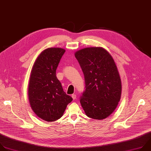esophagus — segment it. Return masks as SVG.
Here are the masks:
<instances>
[{
	"mask_svg": "<svg viewBox=\"0 0 151 151\" xmlns=\"http://www.w3.org/2000/svg\"><path fill=\"white\" fill-rule=\"evenodd\" d=\"M71 96H72V98H73V99L74 100L76 99V95H75V94H73Z\"/></svg>",
	"mask_w": 151,
	"mask_h": 151,
	"instance_id": "1",
	"label": "esophagus"
}]
</instances>
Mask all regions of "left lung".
<instances>
[{
	"label": "left lung",
	"mask_w": 151,
	"mask_h": 151,
	"mask_svg": "<svg viewBox=\"0 0 151 151\" xmlns=\"http://www.w3.org/2000/svg\"><path fill=\"white\" fill-rule=\"evenodd\" d=\"M75 56L85 80L81 105L87 116L104 119L114 112L121 98L122 81L116 64L110 53L101 47L80 49Z\"/></svg>",
	"instance_id": "8db88e82"
}]
</instances>
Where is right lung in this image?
<instances>
[{
	"instance_id": "obj_1",
	"label": "right lung",
	"mask_w": 151,
	"mask_h": 151,
	"mask_svg": "<svg viewBox=\"0 0 151 151\" xmlns=\"http://www.w3.org/2000/svg\"><path fill=\"white\" fill-rule=\"evenodd\" d=\"M65 50L49 47L37 58L30 75L28 95L35 113L46 122L61 118L73 98L63 90L56 70Z\"/></svg>"
}]
</instances>
